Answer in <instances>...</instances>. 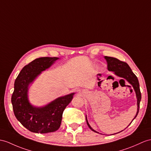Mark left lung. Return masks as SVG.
Here are the masks:
<instances>
[{
  "label": "left lung",
  "mask_w": 151,
  "mask_h": 151,
  "mask_svg": "<svg viewBox=\"0 0 151 151\" xmlns=\"http://www.w3.org/2000/svg\"><path fill=\"white\" fill-rule=\"evenodd\" d=\"M104 58L106 59V61H107L108 70L113 71L115 72V73L116 76L120 77V78H123L124 79H126L127 81L132 86H133L134 88L136 95H137V105H138L137 115H136L134 118L133 119L134 120L138 115L139 108V103H140V101L142 99V95L140 92V90H139V82H138L137 77L136 76V75L133 72V71H132V70L131 69L129 66L128 64L126 63V62L118 60V59H116L115 58H113V57L104 56ZM86 120L88 126L89 127L90 129L95 132V133H98V132L93 130L90 126V124L87 120L86 115ZM132 122H133V121H132Z\"/></svg>",
  "instance_id": "left-lung-1"
}]
</instances>
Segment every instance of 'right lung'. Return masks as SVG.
I'll list each match as a JSON object with an SVG mask.
<instances>
[{
  "label": "right lung",
  "mask_w": 151,
  "mask_h": 151,
  "mask_svg": "<svg viewBox=\"0 0 151 151\" xmlns=\"http://www.w3.org/2000/svg\"><path fill=\"white\" fill-rule=\"evenodd\" d=\"M58 59L56 57L36 59L22 69L14 81L12 96L14 114L22 125L32 133H47L57 131L61 126L64 109L74 94L59 97L42 108L34 107L29 103L27 97L29 84Z\"/></svg>",
  "instance_id": "obj_1"
}]
</instances>
